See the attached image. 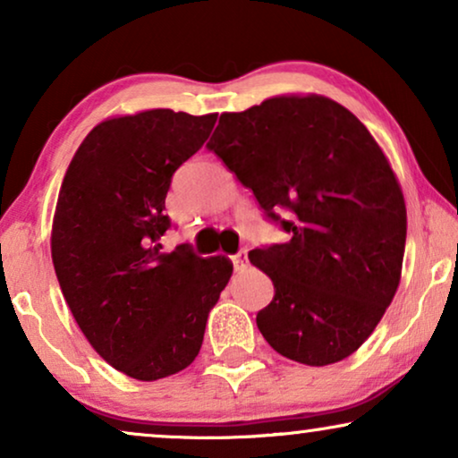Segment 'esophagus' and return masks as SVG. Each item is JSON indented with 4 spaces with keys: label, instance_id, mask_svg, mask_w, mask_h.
Listing matches in <instances>:
<instances>
[{
    "label": "esophagus",
    "instance_id": "esophagus-1",
    "mask_svg": "<svg viewBox=\"0 0 458 458\" xmlns=\"http://www.w3.org/2000/svg\"><path fill=\"white\" fill-rule=\"evenodd\" d=\"M231 262H233L235 271H243V268L248 267V252H246V250H242V252L231 256Z\"/></svg>",
    "mask_w": 458,
    "mask_h": 458
}]
</instances>
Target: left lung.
<instances>
[{
	"mask_svg": "<svg viewBox=\"0 0 458 458\" xmlns=\"http://www.w3.org/2000/svg\"><path fill=\"white\" fill-rule=\"evenodd\" d=\"M206 148L290 235L248 254L275 285L256 315L262 337L302 365L344 360L377 327L403 271L404 196L377 141L334 99L279 96L225 112Z\"/></svg>",
	"mask_w": 458,
	"mask_h": 458,
	"instance_id": "left-lung-1",
	"label": "left lung"
}]
</instances>
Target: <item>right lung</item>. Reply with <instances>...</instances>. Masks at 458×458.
Masks as SVG:
<instances>
[{
  "label": "right lung",
  "mask_w": 458,
  "mask_h": 458,
  "mask_svg": "<svg viewBox=\"0 0 458 458\" xmlns=\"http://www.w3.org/2000/svg\"><path fill=\"white\" fill-rule=\"evenodd\" d=\"M216 114L146 110L99 123L62 181L52 260L68 309L106 362L140 381L190 367L233 265L190 246L162 252L171 179Z\"/></svg>",
  "instance_id": "right-lung-1"
}]
</instances>
